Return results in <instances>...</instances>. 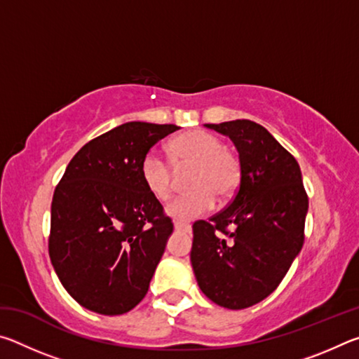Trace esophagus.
<instances>
[{"instance_id": "1", "label": "esophagus", "mask_w": 359, "mask_h": 359, "mask_svg": "<svg viewBox=\"0 0 359 359\" xmlns=\"http://www.w3.org/2000/svg\"><path fill=\"white\" fill-rule=\"evenodd\" d=\"M174 229L175 231H182V233H190L191 226L187 223H182V222H174Z\"/></svg>"}]
</instances>
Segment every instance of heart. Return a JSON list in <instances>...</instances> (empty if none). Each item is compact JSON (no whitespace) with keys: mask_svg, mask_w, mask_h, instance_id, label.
I'll return each instance as SVG.
<instances>
[{"mask_svg":"<svg viewBox=\"0 0 359 359\" xmlns=\"http://www.w3.org/2000/svg\"><path fill=\"white\" fill-rule=\"evenodd\" d=\"M175 169L193 166L188 187L191 191L174 198L166 214L177 222H190L204 215L218 199H228L238 191L242 166L238 155L224 147L214 133L190 130L175 136L168 145ZM142 184L158 201H166L172 190V169L156 151H149L139 166Z\"/></svg>","mask_w":359,"mask_h":359,"instance_id":"heart-1","label":"heart"}]
</instances>
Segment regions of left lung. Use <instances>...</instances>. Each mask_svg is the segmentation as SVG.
I'll list each match as a JSON object with an SVG mask.
<instances>
[{
  "label": "left lung",
  "mask_w": 359,
  "mask_h": 359,
  "mask_svg": "<svg viewBox=\"0 0 359 359\" xmlns=\"http://www.w3.org/2000/svg\"><path fill=\"white\" fill-rule=\"evenodd\" d=\"M205 126L233 141L242 179L226 209L194 222L190 259L203 293L239 311L269 296L299 255L309 199L294 156L264 126L252 120Z\"/></svg>",
  "instance_id": "1"
}]
</instances>
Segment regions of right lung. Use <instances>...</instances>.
I'll list each match as a JSON object with an SVG mask.
<instances>
[{"label":"right lung","instance_id":"add662e5","mask_svg":"<svg viewBox=\"0 0 359 359\" xmlns=\"http://www.w3.org/2000/svg\"><path fill=\"white\" fill-rule=\"evenodd\" d=\"M175 130L120 125L85 144L55 188L48 255L65 290L88 311L121 315L147 294L174 226L139 166Z\"/></svg>","mask_w":359,"mask_h":359}]
</instances>
